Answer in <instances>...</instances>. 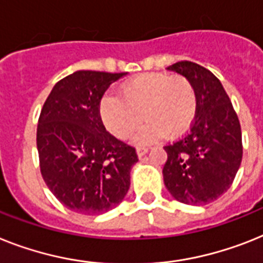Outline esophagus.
<instances>
[{
	"mask_svg": "<svg viewBox=\"0 0 263 263\" xmlns=\"http://www.w3.org/2000/svg\"><path fill=\"white\" fill-rule=\"evenodd\" d=\"M147 149L146 146H138L137 147V155H138V157H142V156H145L147 153Z\"/></svg>",
	"mask_w": 263,
	"mask_h": 263,
	"instance_id": "34e87169",
	"label": "esophagus"
}]
</instances>
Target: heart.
<instances>
[{
    "mask_svg": "<svg viewBox=\"0 0 263 263\" xmlns=\"http://www.w3.org/2000/svg\"><path fill=\"white\" fill-rule=\"evenodd\" d=\"M121 95L102 98L99 116L106 129L119 140H127L146 121L137 140L155 142L185 134L197 112L194 84L181 75L164 72L142 73L121 86Z\"/></svg>",
    "mask_w": 263,
    "mask_h": 263,
    "instance_id": "heart-1",
    "label": "heart"
}]
</instances>
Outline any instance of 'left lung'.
I'll use <instances>...</instances> for the list:
<instances>
[{"label":"left lung","instance_id":"obj_1","mask_svg":"<svg viewBox=\"0 0 263 263\" xmlns=\"http://www.w3.org/2000/svg\"><path fill=\"white\" fill-rule=\"evenodd\" d=\"M168 69L194 84L197 112L190 133L164 146V184L180 203L208 204L231 186L242 162L239 119L211 71L192 62L175 63Z\"/></svg>","mask_w":263,"mask_h":263}]
</instances>
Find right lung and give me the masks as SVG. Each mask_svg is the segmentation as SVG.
<instances>
[{
    "mask_svg": "<svg viewBox=\"0 0 263 263\" xmlns=\"http://www.w3.org/2000/svg\"><path fill=\"white\" fill-rule=\"evenodd\" d=\"M127 72L77 71L53 86L40 112L41 176L71 211L97 215L123 200L136 149L106 132L99 105L110 84Z\"/></svg>",
    "mask_w": 263,
    "mask_h": 263,
    "instance_id": "obj_1",
    "label": "right lung"
}]
</instances>
